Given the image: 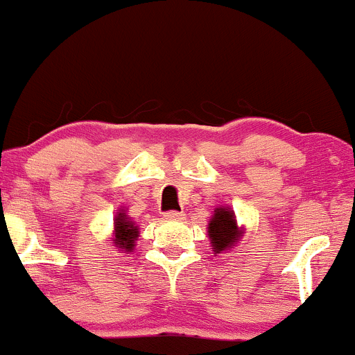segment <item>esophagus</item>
Returning a JSON list of instances; mask_svg holds the SVG:
<instances>
[{
	"mask_svg": "<svg viewBox=\"0 0 355 355\" xmlns=\"http://www.w3.org/2000/svg\"><path fill=\"white\" fill-rule=\"evenodd\" d=\"M184 216H185L184 212H180V211H168L163 214V218L168 219V221H182V219H184Z\"/></svg>",
	"mask_w": 355,
	"mask_h": 355,
	"instance_id": "esophagus-1",
	"label": "esophagus"
}]
</instances>
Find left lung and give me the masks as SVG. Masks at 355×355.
<instances>
[{
    "label": "left lung",
    "instance_id": "8db88e82",
    "mask_svg": "<svg viewBox=\"0 0 355 355\" xmlns=\"http://www.w3.org/2000/svg\"><path fill=\"white\" fill-rule=\"evenodd\" d=\"M207 231L216 253L233 246L234 241H236L241 234L240 231H238L234 214L230 211V209H225V207L216 209L214 218H212L211 223H209Z\"/></svg>",
    "mask_w": 355,
    "mask_h": 355
}]
</instances>
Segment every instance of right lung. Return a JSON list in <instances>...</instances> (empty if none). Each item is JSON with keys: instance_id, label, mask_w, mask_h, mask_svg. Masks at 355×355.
<instances>
[{"instance_id": "add662e5", "label": "right lung", "mask_w": 355, "mask_h": 355, "mask_svg": "<svg viewBox=\"0 0 355 355\" xmlns=\"http://www.w3.org/2000/svg\"><path fill=\"white\" fill-rule=\"evenodd\" d=\"M139 236L137 233V226H134L132 221H129V218H125L124 212H119V216L115 218V240L114 243L117 245V248L124 250V252H130L134 248V240Z\"/></svg>"}]
</instances>
